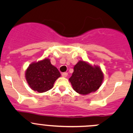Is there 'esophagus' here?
Returning a JSON list of instances; mask_svg holds the SVG:
<instances>
[{
    "mask_svg": "<svg viewBox=\"0 0 133 133\" xmlns=\"http://www.w3.org/2000/svg\"><path fill=\"white\" fill-rule=\"evenodd\" d=\"M68 73H66V72H64V73H63L62 74V76H63V77H66L67 76H68Z\"/></svg>",
    "mask_w": 133,
    "mask_h": 133,
    "instance_id": "esophagus-1",
    "label": "esophagus"
}]
</instances>
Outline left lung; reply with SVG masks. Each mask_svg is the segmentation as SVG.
Wrapping results in <instances>:
<instances>
[{
	"label": "left lung",
	"instance_id": "left-lung-1",
	"mask_svg": "<svg viewBox=\"0 0 133 133\" xmlns=\"http://www.w3.org/2000/svg\"><path fill=\"white\" fill-rule=\"evenodd\" d=\"M69 80L73 89L80 95L97 90L102 83L104 75L99 67H93L84 61H79Z\"/></svg>",
	"mask_w": 133,
	"mask_h": 133
}]
</instances>
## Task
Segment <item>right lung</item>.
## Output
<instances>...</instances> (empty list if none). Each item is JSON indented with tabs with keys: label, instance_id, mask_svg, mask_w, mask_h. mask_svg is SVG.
I'll list each match as a JSON object with an SVG mask.
<instances>
[{
	"label": "right lung",
	"instance_id": "add662e5",
	"mask_svg": "<svg viewBox=\"0 0 133 133\" xmlns=\"http://www.w3.org/2000/svg\"><path fill=\"white\" fill-rule=\"evenodd\" d=\"M60 76L58 69L51 64L48 58L32 63L25 72V78L29 87L38 92L52 89L55 80Z\"/></svg>",
	"mask_w": 133,
	"mask_h": 133
}]
</instances>
